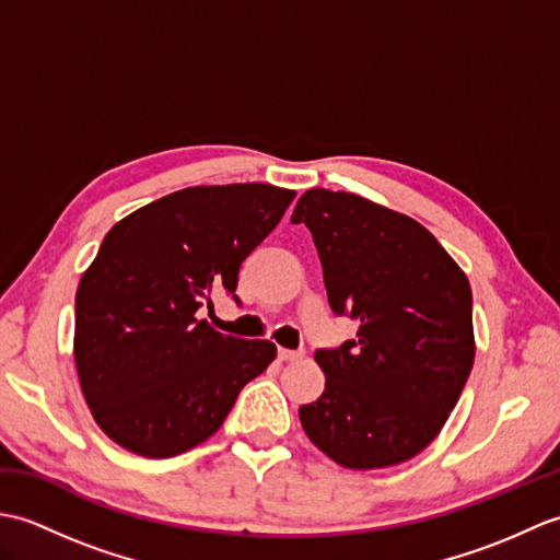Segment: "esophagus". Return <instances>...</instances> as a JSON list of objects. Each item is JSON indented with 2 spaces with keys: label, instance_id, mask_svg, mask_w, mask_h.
<instances>
[{
  "label": "esophagus",
  "instance_id": "34e87169",
  "mask_svg": "<svg viewBox=\"0 0 560 560\" xmlns=\"http://www.w3.org/2000/svg\"><path fill=\"white\" fill-rule=\"evenodd\" d=\"M303 353L301 351H291V349H279V361H301Z\"/></svg>",
  "mask_w": 560,
  "mask_h": 560
}]
</instances>
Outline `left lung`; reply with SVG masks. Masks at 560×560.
I'll return each mask as SVG.
<instances>
[{"label": "left lung", "mask_w": 560, "mask_h": 560, "mask_svg": "<svg viewBox=\"0 0 560 560\" xmlns=\"http://www.w3.org/2000/svg\"><path fill=\"white\" fill-rule=\"evenodd\" d=\"M293 223L313 233L329 307L359 331L317 349L325 392L299 409L307 438L347 469L428 447L474 365L471 287L431 231L371 199L307 189Z\"/></svg>", "instance_id": "1"}]
</instances>
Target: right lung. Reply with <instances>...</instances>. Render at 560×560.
<instances>
[{"instance_id":"1","label":"right lung","mask_w":560,"mask_h":560,"mask_svg":"<svg viewBox=\"0 0 560 560\" xmlns=\"http://www.w3.org/2000/svg\"><path fill=\"white\" fill-rule=\"evenodd\" d=\"M293 197L265 183L187 187L103 237L77 289L74 361L93 419L117 445L153 459L197 447L277 359L271 341L221 335L197 313L213 293H235L243 259Z\"/></svg>"}]
</instances>
